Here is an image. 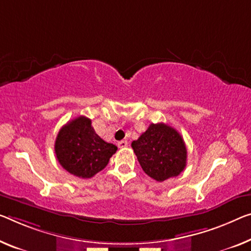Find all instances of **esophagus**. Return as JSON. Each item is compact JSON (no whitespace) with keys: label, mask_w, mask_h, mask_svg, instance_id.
<instances>
[{"label":"esophagus","mask_w":251,"mask_h":251,"mask_svg":"<svg viewBox=\"0 0 251 251\" xmlns=\"http://www.w3.org/2000/svg\"><path fill=\"white\" fill-rule=\"evenodd\" d=\"M118 147H119V148H126V147H128V141H126V140L119 141V142H118Z\"/></svg>","instance_id":"1"}]
</instances>
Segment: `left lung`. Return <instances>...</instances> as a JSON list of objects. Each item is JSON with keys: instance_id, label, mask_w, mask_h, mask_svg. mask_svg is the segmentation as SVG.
Wrapping results in <instances>:
<instances>
[{"instance_id": "obj_1", "label": "left lung", "mask_w": 251, "mask_h": 251, "mask_svg": "<svg viewBox=\"0 0 251 251\" xmlns=\"http://www.w3.org/2000/svg\"><path fill=\"white\" fill-rule=\"evenodd\" d=\"M131 147L144 172L157 182L178 176L186 167L187 150L183 138L165 123H151Z\"/></svg>"}]
</instances>
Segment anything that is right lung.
Here are the masks:
<instances>
[{"instance_id": "1", "label": "right lung", "mask_w": 251, "mask_h": 251, "mask_svg": "<svg viewBox=\"0 0 251 251\" xmlns=\"http://www.w3.org/2000/svg\"><path fill=\"white\" fill-rule=\"evenodd\" d=\"M117 150V146L95 133L91 119L83 115L65 125L55 142L56 157L61 167L80 178H91L105 168Z\"/></svg>"}]
</instances>
